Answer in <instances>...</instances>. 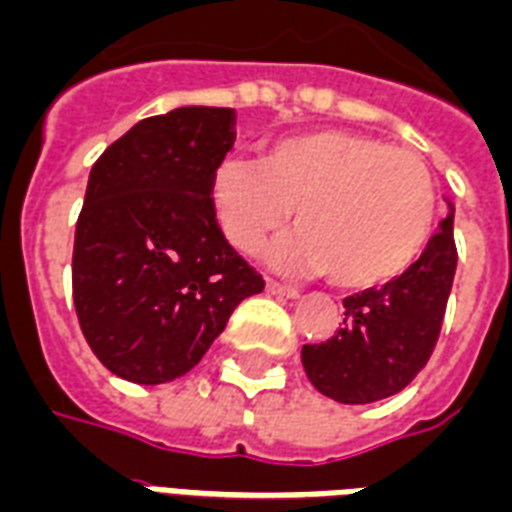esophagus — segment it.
<instances>
[{
	"label": "esophagus",
	"mask_w": 512,
	"mask_h": 512,
	"mask_svg": "<svg viewBox=\"0 0 512 512\" xmlns=\"http://www.w3.org/2000/svg\"><path fill=\"white\" fill-rule=\"evenodd\" d=\"M267 291L275 294V297H286V299H297L299 288L286 286V283H278V280H267Z\"/></svg>",
	"instance_id": "obj_1"
}]
</instances>
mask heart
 Returning a JSON list of instances; mask_svg holds the SVG:
<instances>
[{
	"label": "heart",
	"instance_id": "obj_1",
	"mask_svg": "<svg viewBox=\"0 0 512 512\" xmlns=\"http://www.w3.org/2000/svg\"><path fill=\"white\" fill-rule=\"evenodd\" d=\"M210 205L240 253L259 251L294 213L299 229L272 245V267L324 272L340 288H372L399 278L421 256L437 194L413 151L359 132L315 129L272 140L261 161H218Z\"/></svg>",
	"mask_w": 512,
	"mask_h": 512
}]
</instances>
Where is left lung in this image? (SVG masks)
I'll use <instances>...</instances> for the list:
<instances>
[{
  "label": "left lung",
  "instance_id": "8db88e82",
  "mask_svg": "<svg viewBox=\"0 0 512 512\" xmlns=\"http://www.w3.org/2000/svg\"><path fill=\"white\" fill-rule=\"evenodd\" d=\"M424 253L386 286L343 299V326L326 343L302 345V367L324 397L343 405L378 402L424 370L456 275L453 205Z\"/></svg>",
  "mask_w": 512,
  "mask_h": 512
}]
</instances>
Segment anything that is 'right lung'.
Wrapping results in <instances>:
<instances>
[{"label":"right lung","mask_w":512,"mask_h":512,"mask_svg":"<svg viewBox=\"0 0 512 512\" xmlns=\"http://www.w3.org/2000/svg\"><path fill=\"white\" fill-rule=\"evenodd\" d=\"M232 107L134 124L91 167L75 226L72 299L96 359L159 386L194 370L264 280L226 242L210 172L234 145Z\"/></svg>","instance_id":"1"}]
</instances>
